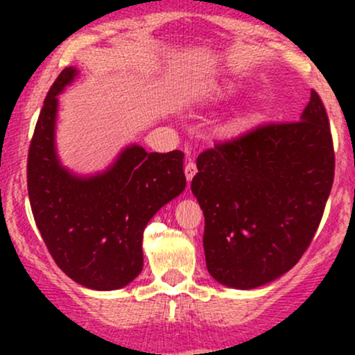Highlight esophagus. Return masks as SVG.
Here are the masks:
<instances>
[{"mask_svg":"<svg viewBox=\"0 0 355 355\" xmlns=\"http://www.w3.org/2000/svg\"><path fill=\"white\" fill-rule=\"evenodd\" d=\"M183 170H185V177H187V180L190 182L191 178L195 177V173H197V165H195L193 162H189V164L185 165V168H183Z\"/></svg>","mask_w":355,"mask_h":355,"instance_id":"obj_1","label":"esophagus"}]
</instances>
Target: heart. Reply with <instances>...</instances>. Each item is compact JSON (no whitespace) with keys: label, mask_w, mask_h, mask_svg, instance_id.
Instances as JSON below:
<instances>
[{"label":"heart","mask_w":355,"mask_h":355,"mask_svg":"<svg viewBox=\"0 0 355 355\" xmlns=\"http://www.w3.org/2000/svg\"><path fill=\"white\" fill-rule=\"evenodd\" d=\"M229 93H230V89H223V92H218V95H217V96H218V98H223V96H227V95H229ZM247 123H248L247 120H243V118H239V120L235 121V123L230 126L232 132H235V133H237V132H242V130L245 128V126H247Z\"/></svg>","instance_id":"1"}]
</instances>
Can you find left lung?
<instances>
[{"instance_id": "left-lung-1", "label": "left lung", "mask_w": 355, "mask_h": 355, "mask_svg": "<svg viewBox=\"0 0 355 355\" xmlns=\"http://www.w3.org/2000/svg\"><path fill=\"white\" fill-rule=\"evenodd\" d=\"M191 180L205 217L210 275L260 287L291 270L311 245L334 182V145L317 92L300 120L259 125L197 158Z\"/></svg>"}]
</instances>
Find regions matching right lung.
Masks as SVG:
<instances>
[{"label":"right lung","mask_w":355,"mask_h":355,"mask_svg":"<svg viewBox=\"0 0 355 355\" xmlns=\"http://www.w3.org/2000/svg\"><path fill=\"white\" fill-rule=\"evenodd\" d=\"M76 75V68H64L44 98L28 152V195L56 266L83 287L115 291L144 268L146 223L185 189L183 153L130 145L103 173L68 172L55 150L56 95Z\"/></svg>","instance_id":"right-lung-1"}]
</instances>
